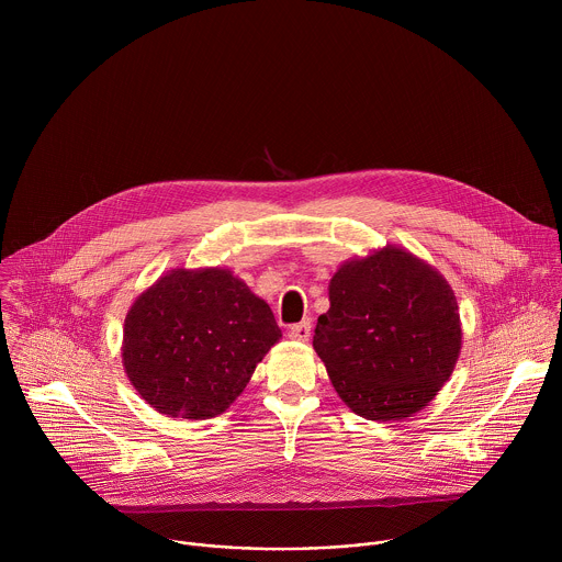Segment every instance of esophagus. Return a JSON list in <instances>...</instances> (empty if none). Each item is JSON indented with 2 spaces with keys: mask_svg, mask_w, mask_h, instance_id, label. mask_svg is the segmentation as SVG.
<instances>
[{
  "mask_svg": "<svg viewBox=\"0 0 562 562\" xmlns=\"http://www.w3.org/2000/svg\"><path fill=\"white\" fill-rule=\"evenodd\" d=\"M289 338L297 340V342H308V338H311V323H308V319H304V323H300V325H293L289 329Z\"/></svg>",
  "mask_w": 562,
  "mask_h": 562,
  "instance_id": "34e87169",
  "label": "esophagus"
}]
</instances>
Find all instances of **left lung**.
<instances>
[{
    "label": "left lung",
    "instance_id": "obj_1",
    "mask_svg": "<svg viewBox=\"0 0 562 562\" xmlns=\"http://www.w3.org/2000/svg\"><path fill=\"white\" fill-rule=\"evenodd\" d=\"M329 304L313 349L342 403L375 423L423 412L462 349L458 300L440 271L386 245L338 267Z\"/></svg>",
    "mask_w": 562,
    "mask_h": 562
}]
</instances>
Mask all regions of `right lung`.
<instances>
[{"mask_svg": "<svg viewBox=\"0 0 562 562\" xmlns=\"http://www.w3.org/2000/svg\"><path fill=\"white\" fill-rule=\"evenodd\" d=\"M282 338L271 306L224 267L159 276L124 317L122 364L157 414H224Z\"/></svg>", "mask_w": 562, "mask_h": 562, "instance_id": "obj_1", "label": "right lung"}]
</instances>
